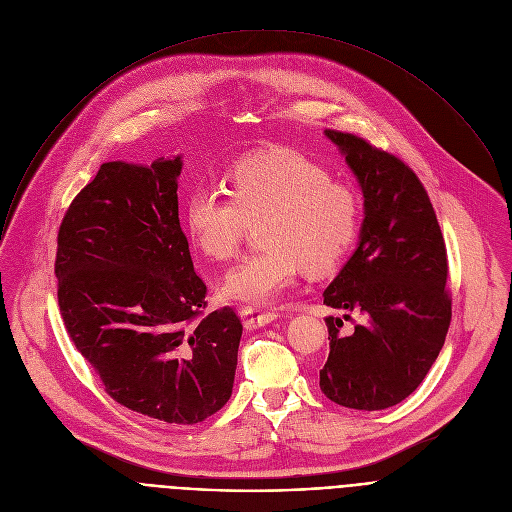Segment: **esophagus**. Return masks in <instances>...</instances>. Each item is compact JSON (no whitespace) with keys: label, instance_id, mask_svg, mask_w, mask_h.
Segmentation results:
<instances>
[{"label":"esophagus","instance_id":"1","mask_svg":"<svg viewBox=\"0 0 512 512\" xmlns=\"http://www.w3.org/2000/svg\"><path fill=\"white\" fill-rule=\"evenodd\" d=\"M241 318H243L245 328L253 330V328H261V326L271 324L277 316H275V312H267V310H261V308H255V306H245V308H241Z\"/></svg>","mask_w":512,"mask_h":512}]
</instances>
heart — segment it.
<instances>
[{"instance_id":"heart-1","label":"heart","mask_w":512,"mask_h":512,"mask_svg":"<svg viewBox=\"0 0 512 512\" xmlns=\"http://www.w3.org/2000/svg\"><path fill=\"white\" fill-rule=\"evenodd\" d=\"M231 190L196 184L186 200V229L212 261H231L251 223L265 247L239 261L225 277L227 298L267 304L310 273L334 269L358 231V200L318 162L294 150L241 160Z\"/></svg>"}]
</instances>
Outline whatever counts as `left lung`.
Wrapping results in <instances>:
<instances>
[{"label": "left lung", "mask_w": 512, "mask_h": 512, "mask_svg": "<svg viewBox=\"0 0 512 512\" xmlns=\"http://www.w3.org/2000/svg\"><path fill=\"white\" fill-rule=\"evenodd\" d=\"M326 135L358 178L364 221L324 304L360 312L364 322L344 334L340 318H326L330 354L320 389L342 407L379 411L409 397L444 346L452 320L446 241L421 180L403 160L354 133Z\"/></svg>", "instance_id": "8db88e82"}]
</instances>
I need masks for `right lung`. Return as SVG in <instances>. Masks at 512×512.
I'll return each instance as SVG.
<instances>
[{"mask_svg": "<svg viewBox=\"0 0 512 512\" xmlns=\"http://www.w3.org/2000/svg\"><path fill=\"white\" fill-rule=\"evenodd\" d=\"M180 158L150 168L107 162L70 202L54 273L64 328L119 405L192 425L233 393L243 324L204 316L178 218Z\"/></svg>", "mask_w": 512, "mask_h": 512, "instance_id": "right-lung-1", "label": "right lung"}]
</instances>
